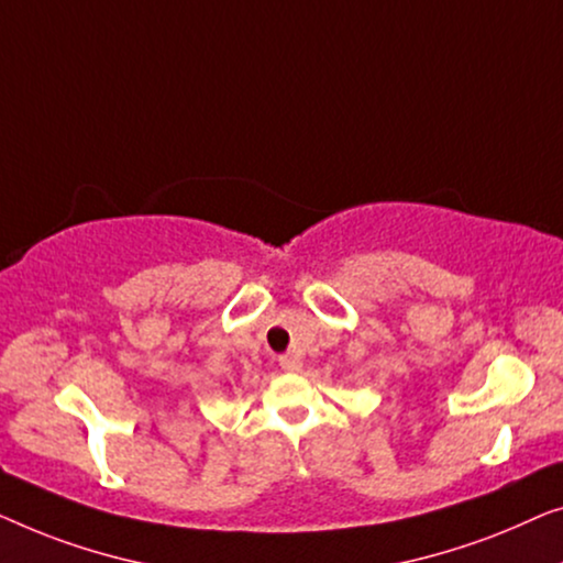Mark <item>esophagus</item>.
<instances>
[{
    "mask_svg": "<svg viewBox=\"0 0 563 563\" xmlns=\"http://www.w3.org/2000/svg\"><path fill=\"white\" fill-rule=\"evenodd\" d=\"M280 367L288 369V372H298L300 369V360L296 357V354H283Z\"/></svg>",
    "mask_w": 563,
    "mask_h": 563,
    "instance_id": "obj_1",
    "label": "esophagus"
}]
</instances>
